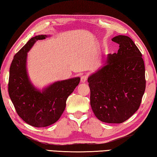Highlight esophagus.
I'll return each instance as SVG.
<instances>
[{"label": "esophagus", "instance_id": "obj_1", "mask_svg": "<svg viewBox=\"0 0 157 157\" xmlns=\"http://www.w3.org/2000/svg\"><path fill=\"white\" fill-rule=\"evenodd\" d=\"M87 76H86V75L82 76H81V83H86V81H87Z\"/></svg>", "mask_w": 157, "mask_h": 157}]
</instances>
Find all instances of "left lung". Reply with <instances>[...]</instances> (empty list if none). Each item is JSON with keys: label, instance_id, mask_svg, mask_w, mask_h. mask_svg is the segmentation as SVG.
Listing matches in <instances>:
<instances>
[{"label": "left lung", "instance_id": "obj_1", "mask_svg": "<svg viewBox=\"0 0 157 157\" xmlns=\"http://www.w3.org/2000/svg\"><path fill=\"white\" fill-rule=\"evenodd\" d=\"M119 44L117 53L109 54L102 67L88 77L90 105L98 120L121 123L135 113L145 90L142 54L127 36L112 38Z\"/></svg>", "mask_w": 157, "mask_h": 157}]
</instances>
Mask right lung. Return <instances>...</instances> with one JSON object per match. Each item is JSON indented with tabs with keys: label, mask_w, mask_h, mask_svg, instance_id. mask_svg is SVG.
<instances>
[{
	"label": "right lung",
	"mask_w": 157,
	"mask_h": 157,
	"mask_svg": "<svg viewBox=\"0 0 157 157\" xmlns=\"http://www.w3.org/2000/svg\"><path fill=\"white\" fill-rule=\"evenodd\" d=\"M48 36L38 35L32 38L13 56L10 69V97L18 116L36 128L47 127L60 119L67 97L80 82L79 77L56 81L42 91L33 86L27 71V52L36 41Z\"/></svg>",
	"instance_id": "1"
}]
</instances>
